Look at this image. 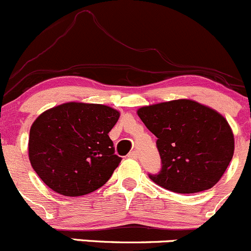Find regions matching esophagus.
<instances>
[{"label": "esophagus", "instance_id": "obj_1", "mask_svg": "<svg viewBox=\"0 0 251 251\" xmlns=\"http://www.w3.org/2000/svg\"><path fill=\"white\" fill-rule=\"evenodd\" d=\"M128 157L136 160V158H138V152H136V151H130V152L128 153Z\"/></svg>", "mask_w": 251, "mask_h": 251}]
</instances>
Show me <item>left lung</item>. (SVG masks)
<instances>
[{
	"label": "left lung",
	"mask_w": 251,
	"mask_h": 251,
	"mask_svg": "<svg viewBox=\"0 0 251 251\" xmlns=\"http://www.w3.org/2000/svg\"><path fill=\"white\" fill-rule=\"evenodd\" d=\"M136 113L157 138L162 170L149 176L156 184L193 194L212 188L225 175L234 153V135L217 111L179 99L143 106Z\"/></svg>",
	"instance_id": "obj_1"
}]
</instances>
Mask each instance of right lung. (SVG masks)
<instances>
[{
    "label": "right lung",
    "mask_w": 251,
    "mask_h": 251,
    "mask_svg": "<svg viewBox=\"0 0 251 251\" xmlns=\"http://www.w3.org/2000/svg\"><path fill=\"white\" fill-rule=\"evenodd\" d=\"M118 118L120 111L100 103L66 102L45 111L29 134L31 167L64 197L95 192L121 162L108 136Z\"/></svg>",
    "instance_id": "1"
}]
</instances>
